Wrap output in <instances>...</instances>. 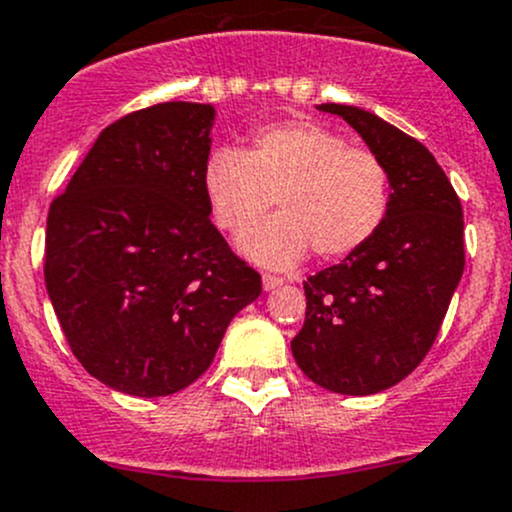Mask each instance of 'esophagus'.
<instances>
[{
	"label": "esophagus",
	"instance_id": "1",
	"mask_svg": "<svg viewBox=\"0 0 512 512\" xmlns=\"http://www.w3.org/2000/svg\"><path fill=\"white\" fill-rule=\"evenodd\" d=\"M284 279L282 277H274V274H262V287H265V292H272V289L282 287Z\"/></svg>",
	"mask_w": 512,
	"mask_h": 512
}]
</instances>
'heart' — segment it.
Listing matches in <instances>:
<instances>
[{"label": "heart", "instance_id": "b5f03b06", "mask_svg": "<svg viewBox=\"0 0 512 512\" xmlns=\"http://www.w3.org/2000/svg\"><path fill=\"white\" fill-rule=\"evenodd\" d=\"M215 223L242 235L277 198L282 215L242 240L267 267H292L314 250L338 260L373 240L390 211V171L365 147L314 122H282L252 134L247 154L220 149L206 166Z\"/></svg>", "mask_w": 512, "mask_h": 512}]
</instances>
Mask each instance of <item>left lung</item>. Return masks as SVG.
Listing matches in <instances>:
<instances>
[{
  "instance_id": "left-lung-1",
  "label": "left lung",
  "mask_w": 512,
  "mask_h": 512,
  "mask_svg": "<svg viewBox=\"0 0 512 512\" xmlns=\"http://www.w3.org/2000/svg\"><path fill=\"white\" fill-rule=\"evenodd\" d=\"M341 115L390 171V211L373 240L304 282L292 338L301 373L341 395H375L412 373L437 338L464 274V211L422 142L351 105Z\"/></svg>"
}]
</instances>
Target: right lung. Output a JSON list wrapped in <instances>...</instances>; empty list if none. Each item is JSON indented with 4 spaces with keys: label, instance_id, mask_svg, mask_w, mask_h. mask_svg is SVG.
Here are the masks:
<instances>
[{
    "label": "right lung",
    "instance_id": "add662e5",
    "mask_svg": "<svg viewBox=\"0 0 512 512\" xmlns=\"http://www.w3.org/2000/svg\"><path fill=\"white\" fill-rule=\"evenodd\" d=\"M213 115L198 102L129 112L48 208V297L78 363L112 390H184L262 292L260 272L211 223Z\"/></svg>",
    "mask_w": 512,
    "mask_h": 512
}]
</instances>
